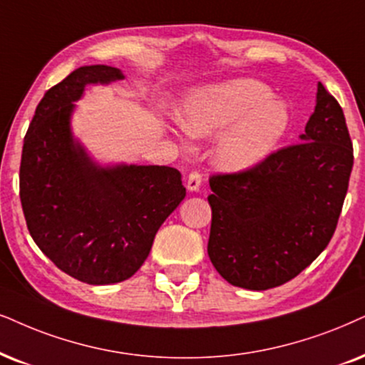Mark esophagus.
I'll list each match as a JSON object with an SVG mask.
<instances>
[{
  "instance_id": "esophagus-1",
  "label": "esophagus",
  "mask_w": 365,
  "mask_h": 365,
  "mask_svg": "<svg viewBox=\"0 0 365 365\" xmlns=\"http://www.w3.org/2000/svg\"><path fill=\"white\" fill-rule=\"evenodd\" d=\"M202 183V175L198 172H192L187 178V190L188 192H198Z\"/></svg>"
}]
</instances>
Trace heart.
<instances>
[{
	"label": "heart",
	"instance_id": "1",
	"mask_svg": "<svg viewBox=\"0 0 365 365\" xmlns=\"http://www.w3.org/2000/svg\"><path fill=\"white\" fill-rule=\"evenodd\" d=\"M182 128L192 136L217 135L214 163L229 173L256 168L278 148L292 114L283 99L256 79H234L190 89L178 104Z\"/></svg>",
	"mask_w": 365,
	"mask_h": 365
}]
</instances>
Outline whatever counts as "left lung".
I'll return each mask as SVG.
<instances>
[{
  "mask_svg": "<svg viewBox=\"0 0 365 365\" xmlns=\"http://www.w3.org/2000/svg\"><path fill=\"white\" fill-rule=\"evenodd\" d=\"M354 165L344 110L318 82L299 143L247 172L209 180V257L227 283L262 292L293 279L329 246Z\"/></svg>",
  "mask_w": 365,
  "mask_h": 365,
  "instance_id": "8db88e82",
  "label": "left lung"
}]
</instances>
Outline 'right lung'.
Masks as SVG:
<instances>
[{
  "mask_svg": "<svg viewBox=\"0 0 365 365\" xmlns=\"http://www.w3.org/2000/svg\"><path fill=\"white\" fill-rule=\"evenodd\" d=\"M123 79L116 67L76 68L45 92L23 141L20 198L30 236L58 269L87 284L131 278L187 193L177 168L103 165L73 136V103L86 87Z\"/></svg>",
  "mask_w": 365,
  "mask_h": 365,
  "instance_id": "add662e5",
  "label": "right lung"
}]
</instances>
